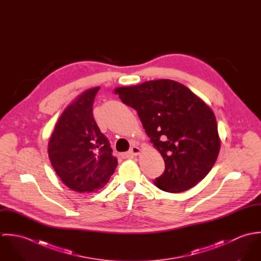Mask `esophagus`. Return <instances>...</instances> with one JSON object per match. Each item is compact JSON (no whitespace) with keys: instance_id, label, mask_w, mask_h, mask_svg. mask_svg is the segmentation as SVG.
<instances>
[{"instance_id":"esophagus-1","label":"esophagus","mask_w":261,"mask_h":261,"mask_svg":"<svg viewBox=\"0 0 261 261\" xmlns=\"http://www.w3.org/2000/svg\"><path fill=\"white\" fill-rule=\"evenodd\" d=\"M140 152H141V149H140L139 147L133 146L132 149H129V150L125 153V155H126V156H134V155H138Z\"/></svg>"}]
</instances>
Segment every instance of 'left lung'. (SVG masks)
<instances>
[{
	"label": "left lung",
	"mask_w": 261,
	"mask_h": 261,
	"mask_svg": "<svg viewBox=\"0 0 261 261\" xmlns=\"http://www.w3.org/2000/svg\"><path fill=\"white\" fill-rule=\"evenodd\" d=\"M114 92L137 111L165 161L155 186L180 193L207 176L217 160L220 140L216 117L206 103L185 85L169 79L118 87Z\"/></svg>",
	"instance_id": "1"
}]
</instances>
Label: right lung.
Returning a JSON list of instances; mask_svg holds the SVG:
<instances>
[{
    "mask_svg": "<svg viewBox=\"0 0 261 261\" xmlns=\"http://www.w3.org/2000/svg\"><path fill=\"white\" fill-rule=\"evenodd\" d=\"M99 87L84 91L60 115L48 143L51 165L61 181L79 193L99 190L117 166L108 138L92 113Z\"/></svg>",
    "mask_w": 261,
    "mask_h": 261,
    "instance_id": "obj_1",
    "label": "right lung"
}]
</instances>
